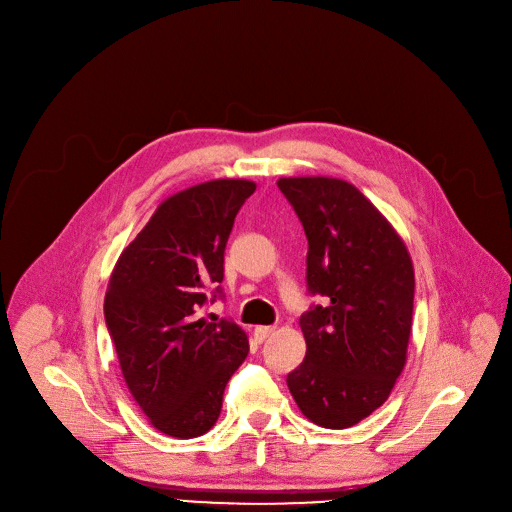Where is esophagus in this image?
Returning <instances> with one entry per match:
<instances>
[{"instance_id": "obj_1", "label": "esophagus", "mask_w": 512, "mask_h": 512, "mask_svg": "<svg viewBox=\"0 0 512 512\" xmlns=\"http://www.w3.org/2000/svg\"><path fill=\"white\" fill-rule=\"evenodd\" d=\"M274 332H276V328H272V326H257V328L253 330V336H255V340L261 344V342H265L267 338H270Z\"/></svg>"}]
</instances>
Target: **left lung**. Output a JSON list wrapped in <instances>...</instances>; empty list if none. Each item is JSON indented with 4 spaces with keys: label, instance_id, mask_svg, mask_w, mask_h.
Masks as SVG:
<instances>
[{
    "label": "left lung",
    "instance_id": "obj_1",
    "mask_svg": "<svg viewBox=\"0 0 512 512\" xmlns=\"http://www.w3.org/2000/svg\"><path fill=\"white\" fill-rule=\"evenodd\" d=\"M309 240L307 290L324 303L299 319L307 353L286 384L328 429L369 417L407 361L415 274L405 242L359 191L336 178H280Z\"/></svg>",
    "mask_w": 512,
    "mask_h": 512
}]
</instances>
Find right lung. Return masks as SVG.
<instances>
[{"label":"right lung","instance_id":"add662e5","mask_svg":"<svg viewBox=\"0 0 512 512\" xmlns=\"http://www.w3.org/2000/svg\"><path fill=\"white\" fill-rule=\"evenodd\" d=\"M255 182L211 180L166 199L122 251L105 294V326L126 386L161 434L188 440L218 421L249 340L201 309L224 299V251Z\"/></svg>","mask_w":512,"mask_h":512}]
</instances>
